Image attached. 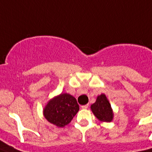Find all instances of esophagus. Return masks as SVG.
I'll list each match as a JSON object with an SVG mask.
<instances>
[{
  "mask_svg": "<svg viewBox=\"0 0 152 152\" xmlns=\"http://www.w3.org/2000/svg\"><path fill=\"white\" fill-rule=\"evenodd\" d=\"M88 107H89V105H88V104H87V105H84V106H81V108L82 109H88Z\"/></svg>",
  "mask_w": 152,
  "mask_h": 152,
  "instance_id": "1",
  "label": "esophagus"
}]
</instances>
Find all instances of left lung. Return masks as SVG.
Instances as JSON below:
<instances>
[{
	"mask_svg": "<svg viewBox=\"0 0 152 152\" xmlns=\"http://www.w3.org/2000/svg\"><path fill=\"white\" fill-rule=\"evenodd\" d=\"M91 111L100 122L110 123L113 119V111L110 101L104 94L96 97V102L91 106Z\"/></svg>",
	"mask_w": 152,
	"mask_h": 152,
	"instance_id": "obj_1",
	"label": "left lung"
}]
</instances>
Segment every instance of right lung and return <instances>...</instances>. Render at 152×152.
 Returning <instances> with one entry per match:
<instances>
[{"label": "right lung", "instance_id": "obj_1", "mask_svg": "<svg viewBox=\"0 0 152 152\" xmlns=\"http://www.w3.org/2000/svg\"><path fill=\"white\" fill-rule=\"evenodd\" d=\"M78 110L77 100L64 93L49 100L43 110V116L49 123L61 128L71 123Z\"/></svg>", "mask_w": 152, "mask_h": 152}]
</instances>
